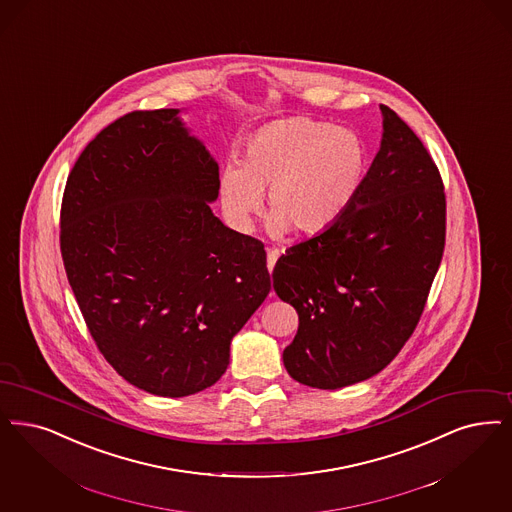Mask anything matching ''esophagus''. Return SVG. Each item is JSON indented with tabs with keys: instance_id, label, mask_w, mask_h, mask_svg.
<instances>
[{
	"instance_id": "34e87169",
	"label": "esophagus",
	"mask_w": 512,
	"mask_h": 512,
	"mask_svg": "<svg viewBox=\"0 0 512 512\" xmlns=\"http://www.w3.org/2000/svg\"><path fill=\"white\" fill-rule=\"evenodd\" d=\"M278 257H280V249H266V266L270 272L274 270Z\"/></svg>"
}]
</instances>
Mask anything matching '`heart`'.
<instances>
[{"mask_svg":"<svg viewBox=\"0 0 512 512\" xmlns=\"http://www.w3.org/2000/svg\"><path fill=\"white\" fill-rule=\"evenodd\" d=\"M366 169L368 150L354 131L307 116L282 118L247 139L242 165L225 167L221 204L228 221L246 232L268 190L274 232L291 226L301 236H316L343 217L362 188Z\"/></svg>","mask_w":512,"mask_h":512,"instance_id":"heart-1","label":"heart"}]
</instances>
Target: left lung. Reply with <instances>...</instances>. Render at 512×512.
Wrapping results in <instances>:
<instances>
[{
  "instance_id": "left-lung-1",
  "label": "left lung",
  "mask_w": 512,
  "mask_h": 512,
  "mask_svg": "<svg viewBox=\"0 0 512 512\" xmlns=\"http://www.w3.org/2000/svg\"><path fill=\"white\" fill-rule=\"evenodd\" d=\"M383 139L343 217L291 246L274 291L299 314L287 373L312 389L348 387L387 368L429 297L446 244V194L419 137L381 104Z\"/></svg>"
}]
</instances>
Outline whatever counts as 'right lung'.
I'll use <instances>...</instances> for the list:
<instances>
[{"instance_id": "right-lung-1", "label": "right lung", "mask_w": 512, "mask_h": 512, "mask_svg": "<svg viewBox=\"0 0 512 512\" xmlns=\"http://www.w3.org/2000/svg\"><path fill=\"white\" fill-rule=\"evenodd\" d=\"M179 112L104 127L61 207L62 261L91 337L127 383L169 398L221 379L270 291L263 242L213 215L219 165Z\"/></svg>"}]
</instances>
